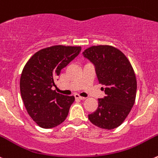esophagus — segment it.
I'll return each mask as SVG.
<instances>
[{"mask_svg": "<svg viewBox=\"0 0 158 158\" xmlns=\"http://www.w3.org/2000/svg\"><path fill=\"white\" fill-rule=\"evenodd\" d=\"M74 96H75V98H76V99H79V100H85V99H86V98H83V97L79 96L78 94H76L74 95Z\"/></svg>", "mask_w": 158, "mask_h": 158, "instance_id": "1", "label": "esophagus"}]
</instances>
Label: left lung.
I'll return each mask as SVG.
<instances>
[{
    "mask_svg": "<svg viewBox=\"0 0 158 158\" xmlns=\"http://www.w3.org/2000/svg\"><path fill=\"white\" fill-rule=\"evenodd\" d=\"M82 54L94 65L106 94L88 118L101 128H116L124 121L135 102L137 81L133 68L123 52L111 45L91 46Z\"/></svg>",
    "mask_w": 158,
    "mask_h": 158,
    "instance_id": "left-lung-1",
    "label": "left lung"
}]
</instances>
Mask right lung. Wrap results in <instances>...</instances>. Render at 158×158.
I'll return each instance as SVG.
<instances>
[{
  "instance_id": "add662e5",
  "label": "right lung",
  "mask_w": 158,
  "mask_h": 158,
  "mask_svg": "<svg viewBox=\"0 0 158 158\" xmlns=\"http://www.w3.org/2000/svg\"><path fill=\"white\" fill-rule=\"evenodd\" d=\"M80 46L53 45L35 52L27 62L20 77L24 106L34 121L42 128H52L64 121L75 101L52 90L60 71L79 55Z\"/></svg>"
}]
</instances>
